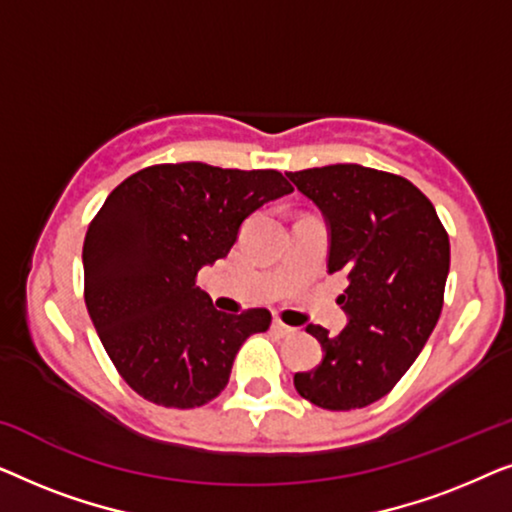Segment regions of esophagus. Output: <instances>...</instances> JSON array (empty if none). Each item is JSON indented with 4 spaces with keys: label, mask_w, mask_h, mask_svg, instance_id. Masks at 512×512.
<instances>
[{
    "label": "esophagus",
    "mask_w": 512,
    "mask_h": 512,
    "mask_svg": "<svg viewBox=\"0 0 512 512\" xmlns=\"http://www.w3.org/2000/svg\"><path fill=\"white\" fill-rule=\"evenodd\" d=\"M272 328H275V333H279V335H293L296 333V328H291V326H286L284 321H275V324H272Z\"/></svg>",
    "instance_id": "1"
}]
</instances>
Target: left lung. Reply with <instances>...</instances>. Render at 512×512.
<instances>
[{
	"mask_svg": "<svg viewBox=\"0 0 512 512\" xmlns=\"http://www.w3.org/2000/svg\"><path fill=\"white\" fill-rule=\"evenodd\" d=\"M331 226L328 272H345L338 298L349 324L338 335L307 326L324 359L293 384L324 410L380 401L422 352L443 310L450 237L436 207L398 174L363 165L286 172Z\"/></svg>",
	"mask_w": 512,
	"mask_h": 512,
	"instance_id": "obj_1",
	"label": "left lung"
}]
</instances>
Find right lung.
I'll list each match as a JSON object with an SVG mask.
<instances>
[{
	"label": "right lung",
	"mask_w": 512,
	"mask_h": 512,
	"mask_svg": "<svg viewBox=\"0 0 512 512\" xmlns=\"http://www.w3.org/2000/svg\"><path fill=\"white\" fill-rule=\"evenodd\" d=\"M291 191L277 170L160 163L109 193L83 240V298L132 391L191 410L226 389L237 349L272 314L216 310L195 279L228 256L251 212Z\"/></svg>",
	"instance_id": "add662e5"
}]
</instances>
